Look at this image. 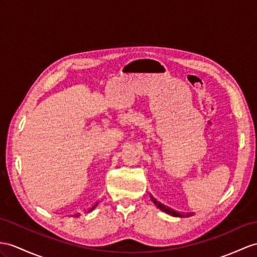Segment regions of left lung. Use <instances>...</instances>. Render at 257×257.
<instances>
[{
	"mask_svg": "<svg viewBox=\"0 0 257 257\" xmlns=\"http://www.w3.org/2000/svg\"><path fill=\"white\" fill-rule=\"evenodd\" d=\"M150 198H152V196H150ZM152 199H153V202L155 203V205L157 206L158 208H160L162 211H165V212H167V214L171 215V216H174V217H189V216L192 215V214H186V215L180 214V212H178V211H176V210H173V209H171V208L167 207V206H165V205H162V204L158 203L157 201H156V199H154V198H152Z\"/></svg>",
	"mask_w": 257,
	"mask_h": 257,
	"instance_id": "obj_1",
	"label": "left lung"
}]
</instances>
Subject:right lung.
<instances>
[{
	"label": "right lung",
	"instance_id": "right-lung-1",
	"mask_svg": "<svg viewBox=\"0 0 257 257\" xmlns=\"http://www.w3.org/2000/svg\"><path fill=\"white\" fill-rule=\"evenodd\" d=\"M97 205H98V202H97V203H96V204H95V205H93V206H92V207H91V208H90V209H88V211H90V210H92V209H93V208H95V207H96V206H97ZM77 216H78V215H77Z\"/></svg>",
	"mask_w": 257,
	"mask_h": 257
}]
</instances>
